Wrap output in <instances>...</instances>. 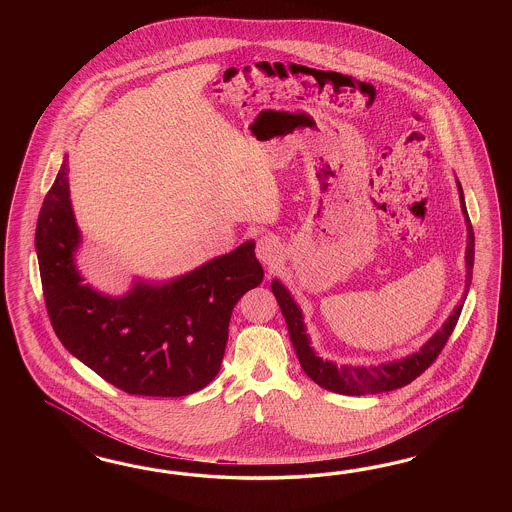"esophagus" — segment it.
<instances>
[{
	"instance_id": "obj_1",
	"label": "esophagus",
	"mask_w": 512,
	"mask_h": 512,
	"mask_svg": "<svg viewBox=\"0 0 512 512\" xmlns=\"http://www.w3.org/2000/svg\"><path fill=\"white\" fill-rule=\"evenodd\" d=\"M257 257L261 263L266 266H274L279 263L281 259V246H279L278 238L272 236V234H263L259 240H257Z\"/></svg>"
}]
</instances>
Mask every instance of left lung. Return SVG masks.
I'll return each instance as SVG.
<instances>
[{"mask_svg": "<svg viewBox=\"0 0 512 512\" xmlns=\"http://www.w3.org/2000/svg\"><path fill=\"white\" fill-rule=\"evenodd\" d=\"M458 191H460V202H462V212H464L465 225H467V248H465V266H467V276H465V287L469 289L471 278H473V261H475V234L471 221L467 216L465 208L464 191L458 182ZM272 293L278 300L279 310L285 317V323L289 328V336L295 347L296 357L300 360V366L304 368L306 375L311 381H315L319 387L326 388L330 392H338L345 396H362V394H379V392H388L394 388H402L415 381L420 373L426 372L439 357L443 351L445 343L450 338L454 326L458 323V317L462 313V306H456L452 315L447 319L441 330H437L430 340L426 341L420 347L419 353H413L411 357L388 362L381 366H336L330 360H323L315 355V351L310 347V338L306 334L304 326V317L302 311L296 306L293 296L289 291L279 283L278 279L272 281ZM467 295V291H465ZM464 295V300H465Z\"/></svg>", "mask_w": 512, "mask_h": 512, "instance_id": "8db88e82", "label": "left lung"}]
</instances>
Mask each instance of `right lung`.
<instances>
[{"label": "right lung", "instance_id": "right-lung-1", "mask_svg": "<svg viewBox=\"0 0 512 512\" xmlns=\"http://www.w3.org/2000/svg\"><path fill=\"white\" fill-rule=\"evenodd\" d=\"M67 157L45 197L35 249L48 317L63 347L127 394L176 398L216 377L236 302L263 281L255 242L163 285L137 281L122 298L84 285Z\"/></svg>", "mask_w": 512, "mask_h": 512}]
</instances>
